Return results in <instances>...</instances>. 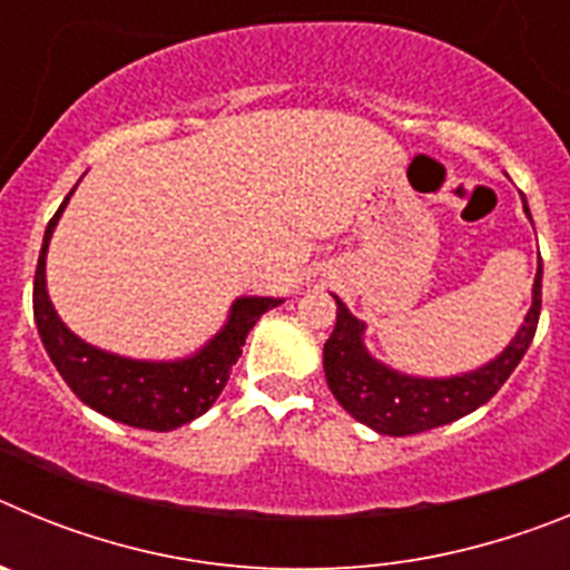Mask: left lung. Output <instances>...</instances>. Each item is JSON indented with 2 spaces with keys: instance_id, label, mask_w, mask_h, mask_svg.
Segmentation results:
<instances>
[{
  "instance_id": "left-lung-1",
  "label": "left lung",
  "mask_w": 570,
  "mask_h": 570,
  "mask_svg": "<svg viewBox=\"0 0 570 570\" xmlns=\"http://www.w3.org/2000/svg\"><path fill=\"white\" fill-rule=\"evenodd\" d=\"M522 208L531 219L525 196H522ZM334 299L336 325L322 351L331 394L347 414L362 425L374 428L376 434L411 436L471 414L505 385L537 334L542 308V259L537 262V276H533L531 308L517 336L508 342L500 356H493L476 371L456 376H411L387 367L365 347V322L356 320L340 296Z\"/></svg>"
}]
</instances>
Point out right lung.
I'll return each instance as SVG.
<instances>
[{
    "label": "right lung",
    "instance_id": "right-lung-1",
    "mask_svg": "<svg viewBox=\"0 0 570 570\" xmlns=\"http://www.w3.org/2000/svg\"><path fill=\"white\" fill-rule=\"evenodd\" d=\"M70 196L73 190L65 196V203L45 228L37 279H33V320H37L50 362L57 365L70 391L102 416L130 428H145V431H174L179 425H188L190 420L203 416L214 405L216 396L223 394L230 367L242 356L245 336L250 334L256 320L285 299L239 296L230 305L228 322L219 328V334L205 342L196 354L183 356V360H130V356L110 354L90 345L59 320L48 296V279H45L50 236L57 230L59 216Z\"/></svg>",
    "mask_w": 570,
    "mask_h": 570
}]
</instances>
